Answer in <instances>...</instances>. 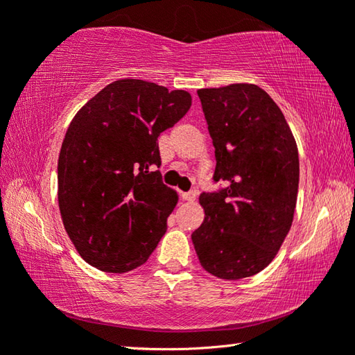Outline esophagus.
<instances>
[{"instance_id":"34e87169","label":"esophagus","mask_w":355,"mask_h":355,"mask_svg":"<svg viewBox=\"0 0 355 355\" xmlns=\"http://www.w3.org/2000/svg\"><path fill=\"white\" fill-rule=\"evenodd\" d=\"M182 197H183V200H186V202H194L196 197H197V191L192 189L189 192H183Z\"/></svg>"}]
</instances>
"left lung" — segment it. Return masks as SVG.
<instances>
[{
    "label": "left lung",
    "mask_w": 355,
    "mask_h": 355,
    "mask_svg": "<svg viewBox=\"0 0 355 355\" xmlns=\"http://www.w3.org/2000/svg\"><path fill=\"white\" fill-rule=\"evenodd\" d=\"M213 139L216 192H202L205 220L192 244L207 272L250 277L277 255L291 228L299 155L284 112L255 84L197 91Z\"/></svg>",
    "instance_id": "8db88e82"
}]
</instances>
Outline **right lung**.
Instances as JSON below:
<instances>
[{"mask_svg": "<svg viewBox=\"0 0 355 355\" xmlns=\"http://www.w3.org/2000/svg\"><path fill=\"white\" fill-rule=\"evenodd\" d=\"M191 94L142 80H119L69 125L58 161L65 232L84 260L128 272L148 260L178 196L161 182L158 136L191 107Z\"/></svg>", "mask_w": 355, "mask_h": 355, "instance_id": "obj_1", "label": "right lung"}]
</instances>
